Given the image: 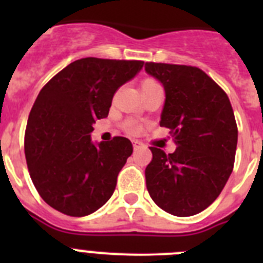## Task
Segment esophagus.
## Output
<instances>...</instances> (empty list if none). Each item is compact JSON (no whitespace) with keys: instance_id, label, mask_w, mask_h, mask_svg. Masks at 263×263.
<instances>
[{"instance_id":"esophagus-1","label":"esophagus","mask_w":263,"mask_h":263,"mask_svg":"<svg viewBox=\"0 0 263 263\" xmlns=\"http://www.w3.org/2000/svg\"><path fill=\"white\" fill-rule=\"evenodd\" d=\"M143 146V143L141 142V141H133V147L134 150H138V148H141Z\"/></svg>"}]
</instances>
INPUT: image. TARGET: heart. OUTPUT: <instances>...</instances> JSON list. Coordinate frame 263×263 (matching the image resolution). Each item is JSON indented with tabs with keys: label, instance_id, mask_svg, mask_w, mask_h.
Here are the masks:
<instances>
[{
	"label": "heart",
	"instance_id": "b5f03b06",
	"mask_svg": "<svg viewBox=\"0 0 263 263\" xmlns=\"http://www.w3.org/2000/svg\"><path fill=\"white\" fill-rule=\"evenodd\" d=\"M155 87H160V84L157 80H154V79H145V80L142 81V90L152 89V88ZM126 130L129 133H137V132H138V126H137L136 122H127Z\"/></svg>",
	"mask_w": 263,
	"mask_h": 263
}]
</instances>
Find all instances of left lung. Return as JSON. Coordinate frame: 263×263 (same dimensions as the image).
<instances>
[{"instance_id": "8db88e82", "label": "left lung", "mask_w": 263, "mask_h": 263, "mask_svg": "<svg viewBox=\"0 0 263 263\" xmlns=\"http://www.w3.org/2000/svg\"><path fill=\"white\" fill-rule=\"evenodd\" d=\"M145 69L163 84L159 124L176 145L173 154L150 147L147 191L171 215H196L217 199L233 171L238 130L231 101L197 67L148 62Z\"/></svg>"}]
</instances>
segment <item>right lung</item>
<instances>
[{
  "instance_id": "add662e5",
  "label": "right lung",
  "mask_w": 263,
  "mask_h": 263,
  "mask_svg": "<svg viewBox=\"0 0 263 263\" xmlns=\"http://www.w3.org/2000/svg\"><path fill=\"white\" fill-rule=\"evenodd\" d=\"M142 67V60L84 58L41 89L27 120L25 155L36 191L53 210L81 217L113 195L133 145L125 137L93 145L92 125L108 117L116 90Z\"/></svg>"
}]
</instances>
